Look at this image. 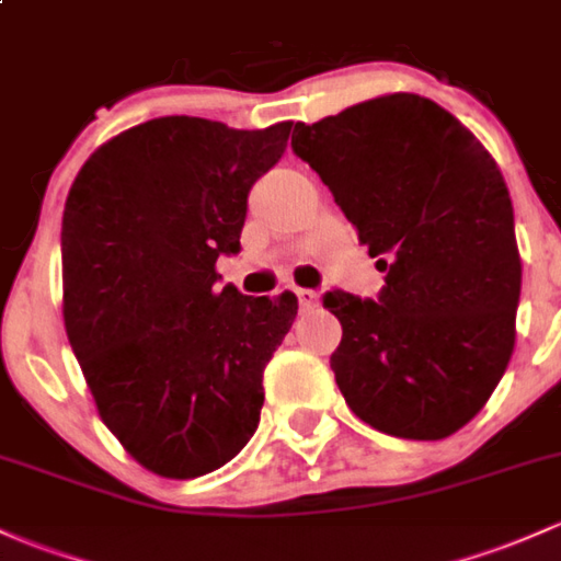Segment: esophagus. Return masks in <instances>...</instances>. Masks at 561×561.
I'll list each match as a JSON object with an SVG mask.
<instances>
[{
	"label": "esophagus",
	"mask_w": 561,
	"mask_h": 561,
	"mask_svg": "<svg viewBox=\"0 0 561 561\" xmlns=\"http://www.w3.org/2000/svg\"><path fill=\"white\" fill-rule=\"evenodd\" d=\"M297 299H299V305L305 307V310H310V307H318V299H321V294L312 291V288H297Z\"/></svg>",
	"instance_id": "34e87169"
}]
</instances>
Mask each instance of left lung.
<instances>
[{
  "instance_id": "1",
  "label": "left lung",
  "mask_w": 561,
  "mask_h": 561,
  "mask_svg": "<svg viewBox=\"0 0 561 561\" xmlns=\"http://www.w3.org/2000/svg\"><path fill=\"white\" fill-rule=\"evenodd\" d=\"M291 149L377 256L379 299L329 291L331 369L355 417L436 442L471 423L516 340L522 259L497 162L431 99L390 93L294 125Z\"/></svg>"
}]
</instances>
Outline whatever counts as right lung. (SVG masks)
I'll use <instances>...</instances> for the list:
<instances>
[{
	"mask_svg": "<svg viewBox=\"0 0 561 561\" xmlns=\"http://www.w3.org/2000/svg\"><path fill=\"white\" fill-rule=\"evenodd\" d=\"M291 123L158 117L95 149L66 197L64 321L101 420L147 471L195 479L249 444L297 297L219 288L249 192Z\"/></svg>",
	"mask_w": 561,
	"mask_h": 561,
	"instance_id": "right-lung-1",
	"label": "right lung"
}]
</instances>
